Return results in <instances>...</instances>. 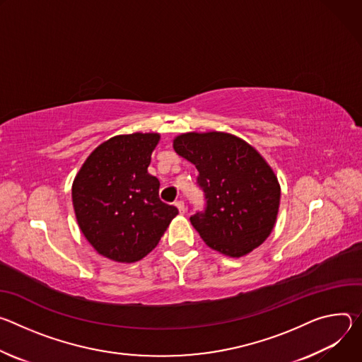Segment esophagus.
<instances>
[{
	"label": "esophagus",
	"mask_w": 362,
	"mask_h": 362,
	"mask_svg": "<svg viewBox=\"0 0 362 362\" xmlns=\"http://www.w3.org/2000/svg\"><path fill=\"white\" fill-rule=\"evenodd\" d=\"M175 207L178 209V211H180L181 214L185 213V204H184V202H181V199H178V202H175Z\"/></svg>",
	"instance_id": "obj_1"
}]
</instances>
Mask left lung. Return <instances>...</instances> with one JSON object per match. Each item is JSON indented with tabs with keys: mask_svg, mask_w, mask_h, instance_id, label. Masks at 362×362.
<instances>
[{
	"mask_svg": "<svg viewBox=\"0 0 362 362\" xmlns=\"http://www.w3.org/2000/svg\"><path fill=\"white\" fill-rule=\"evenodd\" d=\"M174 149L198 171L206 207L189 217L209 247L242 257L273 230L280 187L262 155L246 141L224 132L182 134Z\"/></svg>",
	"mask_w": 362,
	"mask_h": 362,
	"instance_id": "obj_1",
	"label": "left lung"
}]
</instances>
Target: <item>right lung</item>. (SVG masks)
<instances>
[{
	"instance_id": "1",
	"label": "right lung",
	"mask_w": 362,
	"mask_h": 362,
	"mask_svg": "<svg viewBox=\"0 0 362 362\" xmlns=\"http://www.w3.org/2000/svg\"><path fill=\"white\" fill-rule=\"evenodd\" d=\"M158 134L117 135L86 159L71 187L80 230L95 250L115 262H136L159 242L174 206L159 199V181L148 174Z\"/></svg>"
}]
</instances>
